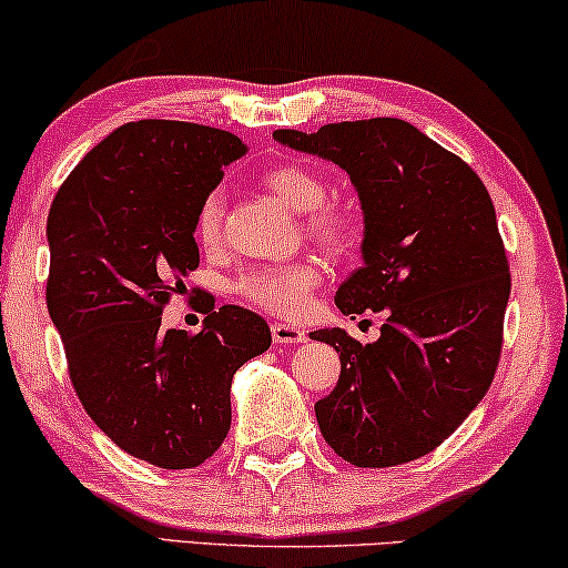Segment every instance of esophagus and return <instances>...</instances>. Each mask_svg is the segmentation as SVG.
<instances>
[{
	"mask_svg": "<svg viewBox=\"0 0 568 568\" xmlns=\"http://www.w3.org/2000/svg\"><path fill=\"white\" fill-rule=\"evenodd\" d=\"M273 339L277 342V345H283V342H306V332H303L301 326H295V324L275 322L273 324Z\"/></svg>",
	"mask_w": 568,
	"mask_h": 568,
	"instance_id": "obj_1",
	"label": "esophagus"
}]
</instances>
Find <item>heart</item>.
I'll return each instance as SVG.
<instances>
[{
	"instance_id": "obj_1",
	"label": "heart",
	"mask_w": 568,
	"mask_h": 568,
	"mask_svg": "<svg viewBox=\"0 0 568 568\" xmlns=\"http://www.w3.org/2000/svg\"><path fill=\"white\" fill-rule=\"evenodd\" d=\"M265 185L293 211L306 213V231L329 252H345L355 244L353 215L337 205H326V182L298 164H277L265 172ZM223 229V195L211 190L195 213V236L203 246H215ZM322 283V267L314 260L265 265L242 275L239 293L254 306L275 316H298L308 295Z\"/></svg>"
}]
</instances>
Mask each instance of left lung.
Wrapping results in <instances>:
<instances>
[{
    "label": "left lung",
    "mask_w": 568,
    "mask_h": 568,
    "mask_svg": "<svg viewBox=\"0 0 568 568\" xmlns=\"http://www.w3.org/2000/svg\"><path fill=\"white\" fill-rule=\"evenodd\" d=\"M273 139L349 174L363 267L334 303L345 316H388L371 345L339 326L311 332L342 363L314 406L318 429L357 468L422 458L476 409L499 365L513 283L491 197L460 156L398 118L283 128Z\"/></svg>",
    "instance_id": "8db88e82"
}]
</instances>
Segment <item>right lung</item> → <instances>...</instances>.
<instances>
[{"label":"right lung","mask_w":568,"mask_h":568,"mask_svg":"<svg viewBox=\"0 0 568 568\" xmlns=\"http://www.w3.org/2000/svg\"><path fill=\"white\" fill-rule=\"evenodd\" d=\"M244 151L219 128L125 123L87 151L48 213L45 303L79 402L121 450L159 468L219 450L231 378L273 342L242 306L211 311L197 334L162 326L172 283L201 265L197 205Z\"/></svg>","instance_id":"1"}]
</instances>
